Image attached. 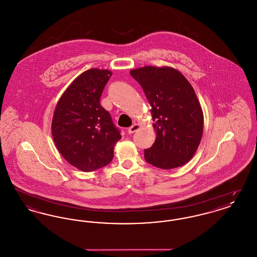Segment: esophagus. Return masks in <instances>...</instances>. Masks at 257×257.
<instances>
[{
    "label": "esophagus",
    "mask_w": 257,
    "mask_h": 257,
    "mask_svg": "<svg viewBox=\"0 0 257 257\" xmlns=\"http://www.w3.org/2000/svg\"><path fill=\"white\" fill-rule=\"evenodd\" d=\"M139 128H140V125L135 123V124H133V125L128 129V133H129V134H133L137 130H139Z\"/></svg>",
    "instance_id": "obj_1"
}]
</instances>
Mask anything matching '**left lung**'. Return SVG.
<instances>
[{"instance_id": "obj_1", "label": "left lung", "mask_w": 257, "mask_h": 257, "mask_svg": "<svg viewBox=\"0 0 257 257\" xmlns=\"http://www.w3.org/2000/svg\"><path fill=\"white\" fill-rule=\"evenodd\" d=\"M151 106L155 143L145 149L148 164L171 170L193 158L203 132V113L196 92L179 71L145 66L130 71Z\"/></svg>"}]
</instances>
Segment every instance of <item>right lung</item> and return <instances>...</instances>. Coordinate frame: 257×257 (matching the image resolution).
Returning a JSON list of instances; mask_svg holds the SVG:
<instances>
[{"instance_id": "obj_1", "label": "right lung", "mask_w": 257, "mask_h": 257, "mask_svg": "<svg viewBox=\"0 0 257 257\" xmlns=\"http://www.w3.org/2000/svg\"><path fill=\"white\" fill-rule=\"evenodd\" d=\"M111 72L92 68L78 76L60 98L52 120V135L61 156L81 171L110 164L121 139L110 112L100 105Z\"/></svg>"}]
</instances>
